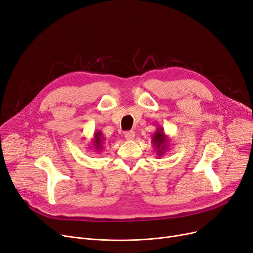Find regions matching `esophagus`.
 Returning <instances> with one entry per match:
<instances>
[{
  "label": "esophagus",
  "instance_id": "1",
  "mask_svg": "<svg viewBox=\"0 0 253 253\" xmlns=\"http://www.w3.org/2000/svg\"><path fill=\"white\" fill-rule=\"evenodd\" d=\"M124 137L127 140H132L135 137V132L134 131H127V132L124 133Z\"/></svg>",
  "mask_w": 253,
  "mask_h": 253
}]
</instances>
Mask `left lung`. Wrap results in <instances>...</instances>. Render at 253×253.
<instances>
[{
  "instance_id": "left-lung-1",
  "label": "left lung",
  "mask_w": 253,
  "mask_h": 253,
  "mask_svg": "<svg viewBox=\"0 0 253 253\" xmlns=\"http://www.w3.org/2000/svg\"><path fill=\"white\" fill-rule=\"evenodd\" d=\"M169 136L164 132V129L160 126L157 127L155 133L152 136V144L154 149L156 151V155L157 157H162L166 152L169 150Z\"/></svg>"
}]
</instances>
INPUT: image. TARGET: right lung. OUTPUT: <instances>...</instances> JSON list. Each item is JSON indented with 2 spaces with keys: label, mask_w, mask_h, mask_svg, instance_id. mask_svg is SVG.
Instances as JSON below:
<instances>
[{
  "label": "right lung",
  "mask_w": 253,
  "mask_h": 253,
  "mask_svg": "<svg viewBox=\"0 0 253 253\" xmlns=\"http://www.w3.org/2000/svg\"><path fill=\"white\" fill-rule=\"evenodd\" d=\"M103 140H104V137L102 136V132L101 131H95L94 132V136L92 138V142L90 145L91 149L93 148L94 149V152H97V153H100L103 149Z\"/></svg>",
  "instance_id": "right-lung-1"
}]
</instances>
